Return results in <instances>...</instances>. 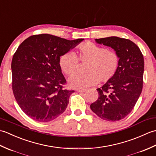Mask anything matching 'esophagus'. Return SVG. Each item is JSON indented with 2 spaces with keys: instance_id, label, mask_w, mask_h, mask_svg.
Instances as JSON below:
<instances>
[{
  "instance_id": "34e87169",
  "label": "esophagus",
  "mask_w": 156,
  "mask_h": 156,
  "mask_svg": "<svg viewBox=\"0 0 156 156\" xmlns=\"http://www.w3.org/2000/svg\"><path fill=\"white\" fill-rule=\"evenodd\" d=\"M77 92H81V93H83V92H86V90H79V89H78Z\"/></svg>"
}]
</instances>
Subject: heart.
<instances>
[{
  "mask_svg": "<svg viewBox=\"0 0 156 156\" xmlns=\"http://www.w3.org/2000/svg\"><path fill=\"white\" fill-rule=\"evenodd\" d=\"M87 62L84 74H76L69 79V86L76 89H85L98 83H105L114 77L119 66L117 53L107 49L93 43L87 42L78 47L75 55L72 51L63 54L59 60V67L66 75L74 74L78 59Z\"/></svg>",
  "mask_w": 156,
  "mask_h": 156,
  "instance_id": "1",
  "label": "heart"
}]
</instances>
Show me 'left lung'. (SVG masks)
<instances>
[{
  "label": "left lung",
  "instance_id": "8db88e82",
  "mask_svg": "<svg viewBox=\"0 0 156 156\" xmlns=\"http://www.w3.org/2000/svg\"><path fill=\"white\" fill-rule=\"evenodd\" d=\"M95 41L114 49L120 60L114 77L97 89L98 98L90 108L103 120L117 121L130 113L141 93L144 56L129 39L112 36L95 39Z\"/></svg>",
  "mask_w": 156,
  "mask_h": 156
}]
</instances>
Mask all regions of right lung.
<instances>
[{"label": "right lung", "mask_w": 156, "mask_h": 156, "mask_svg": "<svg viewBox=\"0 0 156 156\" xmlns=\"http://www.w3.org/2000/svg\"><path fill=\"white\" fill-rule=\"evenodd\" d=\"M83 40L41 34L30 36L19 46L11 63L12 91L20 108L29 117L48 122L65 111L74 91L62 88L66 80L59 60Z\"/></svg>", "instance_id": "1"}]
</instances>
